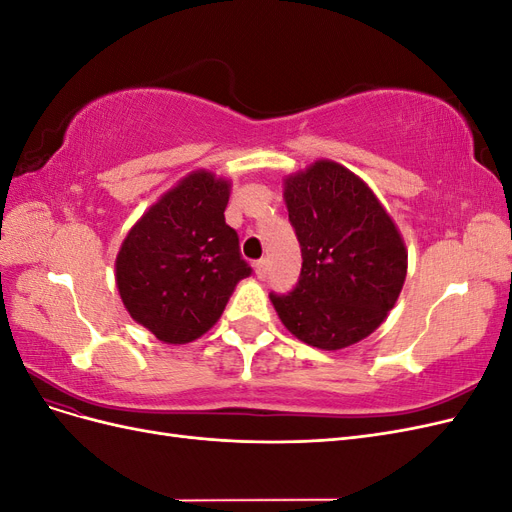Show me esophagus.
<instances>
[{"instance_id": "34e87169", "label": "esophagus", "mask_w": 512, "mask_h": 512, "mask_svg": "<svg viewBox=\"0 0 512 512\" xmlns=\"http://www.w3.org/2000/svg\"><path fill=\"white\" fill-rule=\"evenodd\" d=\"M254 269H256V275H258V280H265V277L269 275V260H265V258H260L256 265H254Z\"/></svg>"}]
</instances>
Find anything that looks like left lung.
<instances>
[{
    "label": "left lung",
    "instance_id": "obj_1",
    "mask_svg": "<svg viewBox=\"0 0 512 512\" xmlns=\"http://www.w3.org/2000/svg\"><path fill=\"white\" fill-rule=\"evenodd\" d=\"M303 267L297 286L273 294L284 327L307 346L342 350L384 322L406 282L408 252L363 179L318 160L284 181Z\"/></svg>",
    "mask_w": 512,
    "mask_h": 512
}]
</instances>
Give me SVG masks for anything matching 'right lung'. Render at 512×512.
I'll list each match as a JSON object with an SVG mask.
<instances>
[{
  "instance_id": "1",
  "label": "right lung",
  "mask_w": 512,
  "mask_h": 512,
  "mask_svg": "<svg viewBox=\"0 0 512 512\" xmlns=\"http://www.w3.org/2000/svg\"><path fill=\"white\" fill-rule=\"evenodd\" d=\"M230 181L194 170L123 239L115 260L130 316L164 344H188L220 320L235 286L252 273L224 220Z\"/></svg>"
}]
</instances>
